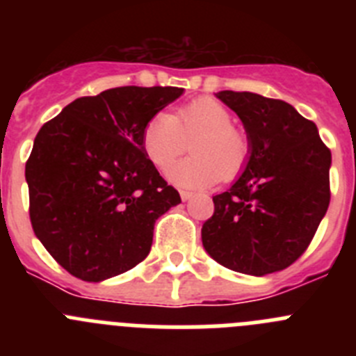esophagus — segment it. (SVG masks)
<instances>
[{
	"mask_svg": "<svg viewBox=\"0 0 356 356\" xmlns=\"http://www.w3.org/2000/svg\"><path fill=\"white\" fill-rule=\"evenodd\" d=\"M180 197L184 201H188L191 197H193V193H188V191H180Z\"/></svg>",
	"mask_w": 356,
	"mask_h": 356,
	"instance_id": "obj_1",
	"label": "esophagus"
}]
</instances>
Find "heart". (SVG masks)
<instances>
[{
  "mask_svg": "<svg viewBox=\"0 0 356 356\" xmlns=\"http://www.w3.org/2000/svg\"><path fill=\"white\" fill-rule=\"evenodd\" d=\"M193 156L176 163L169 180L185 188H203L221 180H234L250 155L246 135L234 127V115L212 97L169 112H159L144 124L140 143L156 169L165 171L185 153L187 140Z\"/></svg>",
  "mask_w": 356,
  "mask_h": 356,
  "instance_id": "heart-1",
  "label": "heart"
}]
</instances>
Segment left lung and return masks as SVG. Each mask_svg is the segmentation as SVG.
I'll use <instances>...</instances> for the list:
<instances>
[{
  "mask_svg": "<svg viewBox=\"0 0 356 356\" xmlns=\"http://www.w3.org/2000/svg\"><path fill=\"white\" fill-rule=\"evenodd\" d=\"M244 124L246 169L213 196L201 241L216 262L264 276L300 259L330 205L332 153L317 127L282 99L253 92L216 94Z\"/></svg>",
  "mask_w": 356,
  "mask_h": 356,
  "instance_id": "obj_1",
  "label": "left lung"
}]
</instances>
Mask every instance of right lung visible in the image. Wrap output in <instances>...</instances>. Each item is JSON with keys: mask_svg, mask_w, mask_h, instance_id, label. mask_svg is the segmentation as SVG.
<instances>
[{"mask_svg": "<svg viewBox=\"0 0 356 356\" xmlns=\"http://www.w3.org/2000/svg\"><path fill=\"white\" fill-rule=\"evenodd\" d=\"M178 87H115L78 97L37 134L26 162L30 221L53 259L83 282L143 262L155 221L181 203L143 149L147 121Z\"/></svg>", "mask_w": 356, "mask_h": 356, "instance_id": "1", "label": "right lung"}]
</instances>
